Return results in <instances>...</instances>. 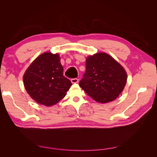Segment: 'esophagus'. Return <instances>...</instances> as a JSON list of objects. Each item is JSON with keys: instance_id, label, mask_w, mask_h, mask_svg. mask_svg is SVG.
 <instances>
[{"instance_id": "esophagus-1", "label": "esophagus", "mask_w": 157, "mask_h": 157, "mask_svg": "<svg viewBox=\"0 0 157 157\" xmlns=\"http://www.w3.org/2000/svg\"><path fill=\"white\" fill-rule=\"evenodd\" d=\"M71 82L73 84H76V83H78V79L77 78H71Z\"/></svg>"}]
</instances>
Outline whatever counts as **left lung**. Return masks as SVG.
Segmentation results:
<instances>
[{
  "mask_svg": "<svg viewBox=\"0 0 157 157\" xmlns=\"http://www.w3.org/2000/svg\"><path fill=\"white\" fill-rule=\"evenodd\" d=\"M126 80V71L117 61L105 53H98L87 58L79 86L95 101L105 103L119 96Z\"/></svg>",
  "mask_w": 157,
  "mask_h": 157,
  "instance_id": "left-lung-1",
  "label": "left lung"
}]
</instances>
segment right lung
<instances>
[{
    "label": "right lung",
    "instance_id": "1",
    "mask_svg": "<svg viewBox=\"0 0 157 157\" xmlns=\"http://www.w3.org/2000/svg\"><path fill=\"white\" fill-rule=\"evenodd\" d=\"M23 82L29 96L42 105H55L64 98L72 85L64 77L58 54L50 52L39 56L23 75Z\"/></svg>",
    "mask_w": 157,
    "mask_h": 157
}]
</instances>
